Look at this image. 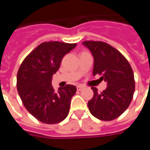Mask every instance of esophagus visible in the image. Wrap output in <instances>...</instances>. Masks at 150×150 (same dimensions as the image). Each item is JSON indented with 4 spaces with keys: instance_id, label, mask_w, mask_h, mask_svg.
I'll return each mask as SVG.
<instances>
[{
    "instance_id": "34e87169",
    "label": "esophagus",
    "mask_w": 150,
    "mask_h": 150,
    "mask_svg": "<svg viewBox=\"0 0 150 150\" xmlns=\"http://www.w3.org/2000/svg\"><path fill=\"white\" fill-rule=\"evenodd\" d=\"M84 88L83 86H82V85H78V86H77V89L78 90V91H81V90H83Z\"/></svg>"
}]
</instances>
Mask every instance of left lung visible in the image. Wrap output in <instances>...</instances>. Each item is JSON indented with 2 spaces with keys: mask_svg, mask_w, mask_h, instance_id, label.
Returning <instances> with one entry per match:
<instances>
[{
  "mask_svg": "<svg viewBox=\"0 0 150 150\" xmlns=\"http://www.w3.org/2000/svg\"><path fill=\"white\" fill-rule=\"evenodd\" d=\"M83 45L93 57V76L102 74L107 88L98 93L92 88L93 97L88 101L90 112L95 118L110 121L117 118L129 106L134 93V76L130 64L118 50L103 42L86 41Z\"/></svg>",
  "mask_w": 150,
  "mask_h": 150,
  "instance_id": "obj_1",
  "label": "left lung"
}]
</instances>
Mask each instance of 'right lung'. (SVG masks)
Segmentation results:
<instances>
[{
	"label": "right lung",
	"mask_w": 150,
	"mask_h": 150,
	"mask_svg": "<svg viewBox=\"0 0 150 150\" xmlns=\"http://www.w3.org/2000/svg\"><path fill=\"white\" fill-rule=\"evenodd\" d=\"M77 44L47 42L40 44L22 62L17 72L16 87L27 111L45 124L60 123L68 115L75 86L67 84L54 92L52 75L63 57Z\"/></svg>",
	"instance_id": "right-lung-1"
}]
</instances>
